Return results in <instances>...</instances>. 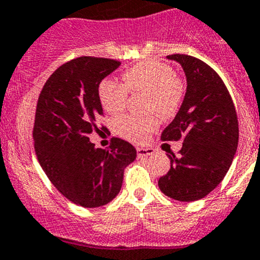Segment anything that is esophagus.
<instances>
[{"label":"esophagus","mask_w":260,"mask_h":260,"mask_svg":"<svg viewBox=\"0 0 260 260\" xmlns=\"http://www.w3.org/2000/svg\"><path fill=\"white\" fill-rule=\"evenodd\" d=\"M138 151V156L143 158V156H149V155H153L154 154V149L151 148H138L136 149Z\"/></svg>","instance_id":"obj_1"}]
</instances>
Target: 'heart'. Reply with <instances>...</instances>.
<instances>
[{
	"label": "heart",
	"instance_id": "heart-1",
	"mask_svg": "<svg viewBox=\"0 0 260 260\" xmlns=\"http://www.w3.org/2000/svg\"><path fill=\"white\" fill-rule=\"evenodd\" d=\"M122 82L105 78L100 82L99 100L102 109L111 115L124 111L127 92L145 93V111L156 112L161 117H171L178 110L184 87L174 71L166 63L155 60L141 61L122 74ZM159 121L155 116L125 115L115 120V131L134 143H141L150 131L155 130Z\"/></svg>",
	"mask_w": 260,
	"mask_h": 260
}]
</instances>
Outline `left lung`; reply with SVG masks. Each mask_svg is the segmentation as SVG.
<instances>
[{
  "label": "left lung",
  "mask_w": 260,
  "mask_h": 260,
  "mask_svg": "<svg viewBox=\"0 0 260 260\" xmlns=\"http://www.w3.org/2000/svg\"><path fill=\"white\" fill-rule=\"evenodd\" d=\"M167 58L181 64L187 88L161 139H182L183 145L178 156L168 154L171 169L158 186L171 199L192 202L214 191L228 173L238 148V116L228 88L211 67L184 54Z\"/></svg>",
  "instance_id": "left-lung-1"
}]
</instances>
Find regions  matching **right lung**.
<instances>
[{"label":"right lung","instance_id":"obj_1","mask_svg":"<svg viewBox=\"0 0 260 260\" xmlns=\"http://www.w3.org/2000/svg\"><path fill=\"white\" fill-rule=\"evenodd\" d=\"M119 67L112 59H73L49 77L38 100L32 131L38 160L64 197L87 209L119 194L125 168L136 158V149L122 139L112 138L105 150L88 138L104 115L100 82Z\"/></svg>","mask_w":260,"mask_h":260}]
</instances>
